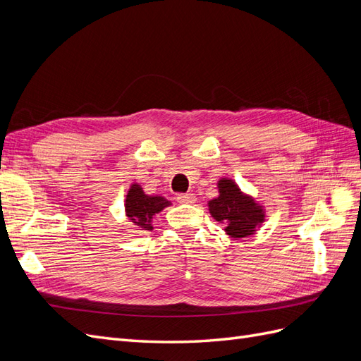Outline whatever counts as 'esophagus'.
<instances>
[{
  "label": "esophagus",
  "mask_w": 361,
  "mask_h": 361,
  "mask_svg": "<svg viewBox=\"0 0 361 361\" xmlns=\"http://www.w3.org/2000/svg\"><path fill=\"white\" fill-rule=\"evenodd\" d=\"M178 202L179 203H185V204H190L195 202V195L194 194H179L178 195Z\"/></svg>",
  "instance_id": "obj_1"
}]
</instances>
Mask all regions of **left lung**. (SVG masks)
<instances>
[{"label": "left lung", "mask_w": 361, "mask_h": 361, "mask_svg": "<svg viewBox=\"0 0 361 361\" xmlns=\"http://www.w3.org/2000/svg\"><path fill=\"white\" fill-rule=\"evenodd\" d=\"M220 195L209 202L211 215L226 226L227 235L244 238L253 235L257 224L264 221V209L255 200L239 191L231 179L218 182Z\"/></svg>", "instance_id": "obj_1"}]
</instances>
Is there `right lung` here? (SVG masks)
<instances>
[{"label": "right lung", "instance_id": "right-lung-1", "mask_svg": "<svg viewBox=\"0 0 361 361\" xmlns=\"http://www.w3.org/2000/svg\"><path fill=\"white\" fill-rule=\"evenodd\" d=\"M170 202L159 195H146L140 185L134 183L126 195V215L141 231H152V218L161 212Z\"/></svg>", "mask_w": 361, "mask_h": 361}]
</instances>
